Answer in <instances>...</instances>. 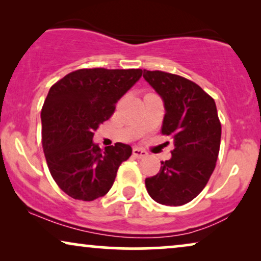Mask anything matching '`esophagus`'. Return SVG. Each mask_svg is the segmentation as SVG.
<instances>
[{"instance_id": "1", "label": "esophagus", "mask_w": 261, "mask_h": 261, "mask_svg": "<svg viewBox=\"0 0 261 261\" xmlns=\"http://www.w3.org/2000/svg\"><path fill=\"white\" fill-rule=\"evenodd\" d=\"M133 155L135 156V158H145V156H147V152L144 151V149H141V148L135 147V148H133Z\"/></svg>"}]
</instances>
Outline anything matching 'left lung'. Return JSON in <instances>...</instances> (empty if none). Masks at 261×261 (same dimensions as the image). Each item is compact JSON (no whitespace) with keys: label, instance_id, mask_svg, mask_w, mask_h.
Instances as JSON below:
<instances>
[{"label":"left lung","instance_id":"obj_1","mask_svg":"<svg viewBox=\"0 0 261 261\" xmlns=\"http://www.w3.org/2000/svg\"><path fill=\"white\" fill-rule=\"evenodd\" d=\"M144 78L162 96L165 115L162 134L173 139L170 160L146 178L148 195L164 205L187 204L208 183L221 144L215 101L190 80L164 71L144 70Z\"/></svg>","mask_w":261,"mask_h":261}]
</instances>
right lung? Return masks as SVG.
Masks as SVG:
<instances>
[{"mask_svg":"<svg viewBox=\"0 0 261 261\" xmlns=\"http://www.w3.org/2000/svg\"><path fill=\"white\" fill-rule=\"evenodd\" d=\"M141 74V69H81L49 89L41 109L42 148L52 178L70 197L94 201L105 196L119 166L132 155L129 145L116 142L102 151L92 138Z\"/></svg>","mask_w":261,"mask_h":261,"instance_id":"add662e5","label":"right lung"}]
</instances>
